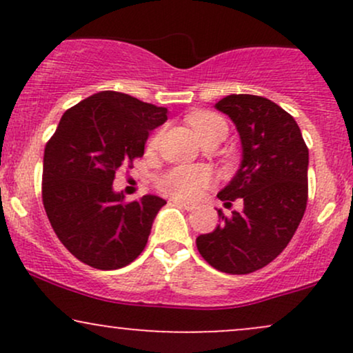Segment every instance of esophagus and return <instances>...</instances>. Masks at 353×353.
Returning <instances> with one entry per match:
<instances>
[{"mask_svg": "<svg viewBox=\"0 0 353 353\" xmlns=\"http://www.w3.org/2000/svg\"><path fill=\"white\" fill-rule=\"evenodd\" d=\"M174 204L181 205V208H184L185 210H194L196 209V204H192V202H185V201H179V199H172Z\"/></svg>", "mask_w": 353, "mask_h": 353, "instance_id": "1", "label": "esophagus"}]
</instances>
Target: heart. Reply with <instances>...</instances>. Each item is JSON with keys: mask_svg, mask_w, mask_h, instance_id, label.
<instances>
[{"mask_svg": "<svg viewBox=\"0 0 353 353\" xmlns=\"http://www.w3.org/2000/svg\"><path fill=\"white\" fill-rule=\"evenodd\" d=\"M190 124L196 129L201 141L208 137L228 134V124L221 116L214 112H197L190 117ZM157 143V136L151 141V144ZM210 176L204 168H177L169 171L161 179V188L177 199H196L202 194V190L209 185Z\"/></svg>", "mask_w": 353, "mask_h": 353, "instance_id": "heart-1", "label": "heart"}]
</instances>
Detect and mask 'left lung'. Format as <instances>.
<instances>
[{
    "label": "left lung",
    "instance_id": "8db88e82",
    "mask_svg": "<svg viewBox=\"0 0 353 353\" xmlns=\"http://www.w3.org/2000/svg\"><path fill=\"white\" fill-rule=\"evenodd\" d=\"M230 117L241 137L237 172L217 197L230 208L241 199V212L196 239L197 250L214 269L250 274L285 249L307 208L309 149L297 123L287 111L262 96L230 94L216 103Z\"/></svg>",
    "mask_w": 353,
    "mask_h": 353
}]
</instances>
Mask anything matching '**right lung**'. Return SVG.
Instances as JSON below:
<instances>
[{
	"label": "right lung",
	"mask_w": 353,
	"mask_h": 353,
	"mask_svg": "<svg viewBox=\"0 0 353 353\" xmlns=\"http://www.w3.org/2000/svg\"><path fill=\"white\" fill-rule=\"evenodd\" d=\"M157 108L117 91H101L68 109L48 141L43 204L63 245L84 264L114 270L144 250L164 199L124 202L116 172L144 154L149 132L168 121Z\"/></svg>",
	"instance_id": "obj_1"
}]
</instances>
